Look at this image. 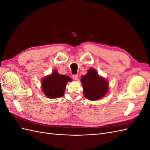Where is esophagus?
Returning a JSON list of instances; mask_svg holds the SVG:
<instances>
[{"instance_id":"1","label":"esophagus","mask_w":150,"mask_h":150,"mask_svg":"<svg viewBox=\"0 0 150 150\" xmlns=\"http://www.w3.org/2000/svg\"><path fill=\"white\" fill-rule=\"evenodd\" d=\"M78 75H73V76H72V78H73L74 80H76V81H77V80H78Z\"/></svg>"}]
</instances>
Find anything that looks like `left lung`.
<instances>
[{
  "instance_id": "8db88e82",
  "label": "left lung",
  "mask_w": 150,
  "mask_h": 150,
  "mask_svg": "<svg viewBox=\"0 0 150 150\" xmlns=\"http://www.w3.org/2000/svg\"><path fill=\"white\" fill-rule=\"evenodd\" d=\"M84 96L90 101H96L106 96L109 91L108 79L99 75L94 68H90L87 74L81 76Z\"/></svg>"
}]
</instances>
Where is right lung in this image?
<instances>
[{"mask_svg":"<svg viewBox=\"0 0 150 150\" xmlns=\"http://www.w3.org/2000/svg\"><path fill=\"white\" fill-rule=\"evenodd\" d=\"M72 81L69 76L62 75L54 69L51 74L45 76L41 81V89L45 96L50 99L62 97L64 94L66 86Z\"/></svg>","mask_w":150,"mask_h":150,"instance_id":"add662e5","label":"right lung"}]
</instances>
